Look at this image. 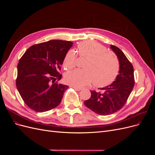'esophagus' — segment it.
Returning <instances> with one entry per match:
<instances>
[{
	"mask_svg": "<svg viewBox=\"0 0 155 155\" xmlns=\"http://www.w3.org/2000/svg\"><path fill=\"white\" fill-rule=\"evenodd\" d=\"M71 87L74 88L75 89V90H76V91H81V89H82L81 87H76V86H71Z\"/></svg>",
	"mask_w": 155,
	"mask_h": 155,
	"instance_id": "34e87169",
	"label": "esophagus"
}]
</instances>
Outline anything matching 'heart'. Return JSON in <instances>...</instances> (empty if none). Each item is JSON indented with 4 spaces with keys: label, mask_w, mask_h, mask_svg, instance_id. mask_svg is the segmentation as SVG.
<instances>
[{
    "label": "heart",
    "mask_w": 155,
    "mask_h": 155,
    "mask_svg": "<svg viewBox=\"0 0 155 155\" xmlns=\"http://www.w3.org/2000/svg\"><path fill=\"white\" fill-rule=\"evenodd\" d=\"M79 59L83 62V70H76L65 75V81L76 87H83L93 82L96 87H105L113 83L120 71L117 56L108 51L104 46L94 41H85L79 45ZM78 64V57L74 50L68 51L64 67L72 69Z\"/></svg>",
    "instance_id": "heart-1"
}]
</instances>
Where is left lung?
I'll list each match as a JSON object with an SVG mask.
<instances>
[{
	"label": "left lung",
	"mask_w": 155,
	"mask_h": 155,
	"mask_svg": "<svg viewBox=\"0 0 155 155\" xmlns=\"http://www.w3.org/2000/svg\"><path fill=\"white\" fill-rule=\"evenodd\" d=\"M110 48L118 56L119 74L111 85L100 88V91H91V97L84 101L88 109L101 116L110 115L121 109L134 85L133 64L119 48L112 45Z\"/></svg>",
	"instance_id": "obj_1"
}]
</instances>
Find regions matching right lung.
I'll return each mask as SVG.
<instances>
[{
    "label": "right lung",
    "instance_id": "add662e5",
    "mask_svg": "<svg viewBox=\"0 0 155 155\" xmlns=\"http://www.w3.org/2000/svg\"><path fill=\"white\" fill-rule=\"evenodd\" d=\"M72 45V42L62 40L44 42L30 46L20 59L16 86L31 110L48 111L61 101L68 86L58 83L62 78L59 72Z\"/></svg>",
    "mask_w": 155,
    "mask_h": 155
}]
</instances>
